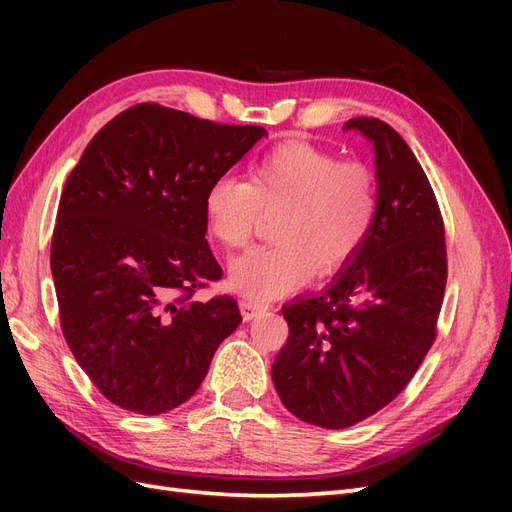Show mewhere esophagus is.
Wrapping results in <instances>:
<instances>
[{"instance_id": "esophagus-1", "label": "esophagus", "mask_w": 512, "mask_h": 512, "mask_svg": "<svg viewBox=\"0 0 512 512\" xmlns=\"http://www.w3.org/2000/svg\"><path fill=\"white\" fill-rule=\"evenodd\" d=\"M241 316H243V320H254L256 316H260V314H265L267 309H269V303H265V301H254V299H241Z\"/></svg>"}]
</instances>
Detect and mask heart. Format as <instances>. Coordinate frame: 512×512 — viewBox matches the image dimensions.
<instances>
[{
    "label": "heart",
    "instance_id": "obj_1",
    "mask_svg": "<svg viewBox=\"0 0 512 512\" xmlns=\"http://www.w3.org/2000/svg\"><path fill=\"white\" fill-rule=\"evenodd\" d=\"M380 207L376 173L363 162H339L312 143L271 149L247 181L215 179L205 194V228L228 250L252 243L262 213L275 215L277 243L230 265L228 284L243 297L269 301L350 262L374 230Z\"/></svg>",
    "mask_w": 512,
    "mask_h": 512
}]
</instances>
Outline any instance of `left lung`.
<instances>
[{"label":"left lung","mask_w":512,"mask_h":512,"mask_svg":"<svg viewBox=\"0 0 512 512\" xmlns=\"http://www.w3.org/2000/svg\"><path fill=\"white\" fill-rule=\"evenodd\" d=\"M376 153L374 230L320 294L282 307L288 339L271 367L282 404L346 429L406 389L436 339L446 288L444 222L425 170L389 123L354 117Z\"/></svg>","instance_id":"left-lung-1"}]
</instances>
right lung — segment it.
Wrapping results in <instances>:
<instances>
[{
    "label": "right lung",
    "mask_w": 512,
    "mask_h": 512,
    "mask_svg": "<svg viewBox=\"0 0 512 512\" xmlns=\"http://www.w3.org/2000/svg\"><path fill=\"white\" fill-rule=\"evenodd\" d=\"M265 134L143 102L108 121L70 173L51 243L59 322L76 363L115 406H181L239 327L228 294L194 299L222 277L203 200Z\"/></svg>",
    "instance_id": "right-lung-1"
}]
</instances>
